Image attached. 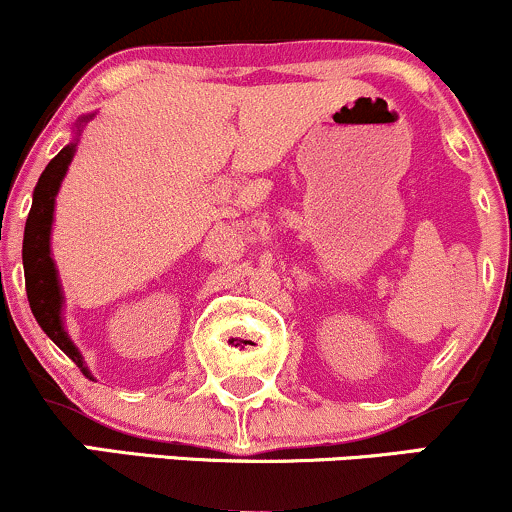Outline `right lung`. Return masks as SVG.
Returning a JSON list of instances; mask_svg holds the SVG:
<instances>
[{
	"label": "right lung",
	"mask_w": 512,
	"mask_h": 512,
	"mask_svg": "<svg viewBox=\"0 0 512 512\" xmlns=\"http://www.w3.org/2000/svg\"><path fill=\"white\" fill-rule=\"evenodd\" d=\"M91 115L81 117L79 129ZM76 151V142L67 144L64 149L48 163V168L40 175L38 185L33 190V207L28 211L26 233H23V274H26V293L31 310L43 327V332L67 354L86 378H91V370L86 368L84 358L76 349L69 334L64 332L62 322V289L57 279L55 262L50 257V231H52V214H55V197L60 190L62 178L67 175L69 163H72Z\"/></svg>",
	"instance_id": "obj_1"
}]
</instances>
